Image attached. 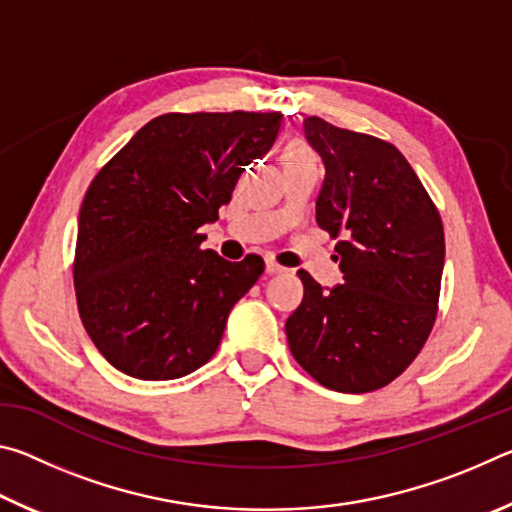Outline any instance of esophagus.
<instances>
[{"mask_svg": "<svg viewBox=\"0 0 512 512\" xmlns=\"http://www.w3.org/2000/svg\"><path fill=\"white\" fill-rule=\"evenodd\" d=\"M266 273L268 275H280V273H287V268L273 262V259H266Z\"/></svg>", "mask_w": 512, "mask_h": 512, "instance_id": "obj_1", "label": "esophagus"}]
</instances>
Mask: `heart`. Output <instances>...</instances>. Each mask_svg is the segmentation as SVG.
<instances>
[{
    "mask_svg": "<svg viewBox=\"0 0 512 512\" xmlns=\"http://www.w3.org/2000/svg\"><path fill=\"white\" fill-rule=\"evenodd\" d=\"M305 158H314V155H311V151L302 142H291L287 149H284V153H282V162L305 160Z\"/></svg>",
    "mask_w": 512,
    "mask_h": 512,
    "instance_id": "obj_1",
    "label": "heart"
}]
</instances>
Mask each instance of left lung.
<instances>
[{"label": "left lung", "mask_w": 512, "mask_h": 512, "mask_svg": "<svg viewBox=\"0 0 512 512\" xmlns=\"http://www.w3.org/2000/svg\"><path fill=\"white\" fill-rule=\"evenodd\" d=\"M325 164L316 221L334 239L343 284L298 271L305 298L287 320L293 359L318 384L370 393L418 357L436 320L445 232L404 155L379 137L305 119Z\"/></svg>", "instance_id": "left-lung-1"}]
</instances>
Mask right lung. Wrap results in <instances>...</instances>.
Listing matches in <instances>:
<instances>
[{
	"instance_id": "1",
	"label": "right lung",
	"mask_w": 512,
	"mask_h": 512,
	"mask_svg": "<svg viewBox=\"0 0 512 512\" xmlns=\"http://www.w3.org/2000/svg\"><path fill=\"white\" fill-rule=\"evenodd\" d=\"M280 112H169L151 119L85 192L74 287L85 332L135 379H178L212 359L262 257L201 250L246 164L271 149Z\"/></svg>"
}]
</instances>
